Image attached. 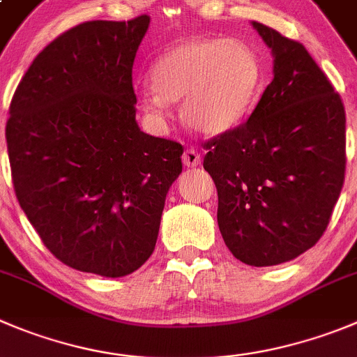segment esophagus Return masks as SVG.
<instances>
[{
  "label": "esophagus",
  "mask_w": 357,
  "mask_h": 357,
  "mask_svg": "<svg viewBox=\"0 0 357 357\" xmlns=\"http://www.w3.org/2000/svg\"><path fill=\"white\" fill-rule=\"evenodd\" d=\"M199 163H201V153L194 148L185 149V153H183V165H186V167H197Z\"/></svg>",
  "instance_id": "obj_1"
}]
</instances>
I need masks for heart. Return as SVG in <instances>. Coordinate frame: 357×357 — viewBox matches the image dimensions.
Returning a JSON list of instances; mask_svg holds the SVG:
<instances>
[{"instance_id":"1","label":"heart","mask_w":357,"mask_h":357,"mask_svg":"<svg viewBox=\"0 0 357 357\" xmlns=\"http://www.w3.org/2000/svg\"><path fill=\"white\" fill-rule=\"evenodd\" d=\"M151 89L142 105L162 114L183 100L190 128L218 135L234 128L257 98L262 66L254 49L238 40L192 38L171 45L151 65Z\"/></svg>"}]
</instances>
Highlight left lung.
<instances>
[{
	"label": "left lung",
	"instance_id": "obj_1",
	"mask_svg": "<svg viewBox=\"0 0 357 357\" xmlns=\"http://www.w3.org/2000/svg\"><path fill=\"white\" fill-rule=\"evenodd\" d=\"M273 54L248 121L208 141L218 227L241 262L276 266L324 234L345 179V109L301 43L252 22Z\"/></svg>",
	"mask_w": 357,
	"mask_h": 357
}]
</instances>
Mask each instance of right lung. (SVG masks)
<instances>
[{"label":"right lung","instance_id":"add662e5","mask_svg":"<svg viewBox=\"0 0 357 357\" xmlns=\"http://www.w3.org/2000/svg\"><path fill=\"white\" fill-rule=\"evenodd\" d=\"M149 17L89 21L52 40L13 93L6 121L17 201L63 264L118 278L158 238L183 146L135 121L133 59Z\"/></svg>","mask_w":357,"mask_h":357}]
</instances>
